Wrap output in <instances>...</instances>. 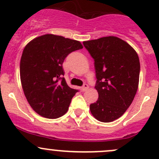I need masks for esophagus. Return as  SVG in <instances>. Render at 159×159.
I'll return each mask as SVG.
<instances>
[{
	"mask_svg": "<svg viewBox=\"0 0 159 159\" xmlns=\"http://www.w3.org/2000/svg\"><path fill=\"white\" fill-rule=\"evenodd\" d=\"M88 89H89V86H88L87 84H83V86L81 87L82 91H83V92L86 91Z\"/></svg>",
	"mask_w": 159,
	"mask_h": 159,
	"instance_id": "esophagus-1",
	"label": "esophagus"
}]
</instances>
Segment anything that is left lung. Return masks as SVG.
Here are the masks:
<instances>
[{
	"label": "left lung",
	"instance_id": "left-lung-1",
	"mask_svg": "<svg viewBox=\"0 0 159 159\" xmlns=\"http://www.w3.org/2000/svg\"><path fill=\"white\" fill-rule=\"evenodd\" d=\"M83 43L94 60L97 79L95 88L99 98L89 106L90 112L100 122H112L123 115L136 94L139 56L128 43L113 36Z\"/></svg>",
	"mask_w": 159,
	"mask_h": 159
}]
</instances>
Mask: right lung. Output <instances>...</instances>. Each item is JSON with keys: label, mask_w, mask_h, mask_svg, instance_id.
Listing matches in <instances>:
<instances>
[{"label": "right lung", "mask_w": 159, "mask_h": 159, "mask_svg": "<svg viewBox=\"0 0 159 159\" xmlns=\"http://www.w3.org/2000/svg\"><path fill=\"white\" fill-rule=\"evenodd\" d=\"M82 48L80 41L53 34L40 36L27 44L20 59V81L37 114L57 119L67 112L78 90L66 83L63 63L68 54Z\"/></svg>", "instance_id": "obj_1"}]
</instances>
